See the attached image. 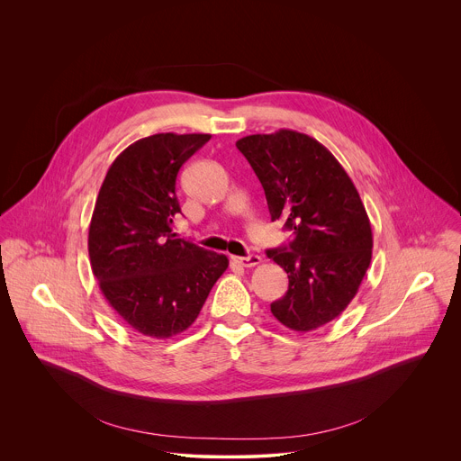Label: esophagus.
<instances>
[{
  "mask_svg": "<svg viewBox=\"0 0 461 461\" xmlns=\"http://www.w3.org/2000/svg\"><path fill=\"white\" fill-rule=\"evenodd\" d=\"M231 260L244 268H253V267L260 265L262 258L258 255H248V257H231Z\"/></svg>",
  "mask_w": 461,
  "mask_h": 461,
  "instance_id": "1",
  "label": "esophagus"
}]
</instances>
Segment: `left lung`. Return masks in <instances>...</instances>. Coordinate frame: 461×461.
<instances>
[{
    "instance_id": "1",
    "label": "left lung",
    "mask_w": 461,
    "mask_h": 461,
    "mask_svg": "<svg viewBox=\"0 0 461 461\" xmlns=\"http://www.w3.org/2000/svg\"><path fill=\"white\" fill-rule=\"evenodd\" d=\"M265 187L272 221L294 231L267 255L288 274V292L270 304L295 332L336 319L356 297L372 258V228L361 196L338 158L292 129L237 140Z\"/></svg>"
}]
</instances>
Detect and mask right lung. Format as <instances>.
<instances>
[{
  "mask_svg": "<svg viewBox=\"0 0 461 461\" xmlns=\"http://www.w3.org/2000/svg\"><path fill=\"white\" fill-rule=\"evenodd\" d=\"M212 135L158 133L111 164L89 226V258L113 310L137 332L169 339L199 317L228 257L171 231L182 164Z\"/></svg>",
  "mask_w": 461,
  "mask_h": 461,
  "instance_id": "right-lung-1",
  "label": "right lung"
}]
</instances>
